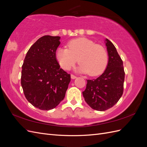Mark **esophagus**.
Returning <instances> with one entry per match:
<instances>
[{
  "mask_svg": "<svg viewBox=\"0 0 147 147\" xmlns=\"http://www.w3.org/2000/svg\"><path fill=\"white\" fill-rule=\"evenodd\" d=\"M70 77H71V78H72V79H75V78H77V77L75 76L74 75H71Z\"/></svg>",
  "mask_w": 147,
  "mask_h": 147,
  "instance_id": "34e87169",
  "label": "esophagus"
}]
</instances>
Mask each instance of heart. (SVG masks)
<instances>
[{
  "label": "heart",
  "mask_w": 147,
  "mask_h": 147,
  "mask_svg": "<svg viewBox=\"0 0 147 147\" xmlns=\"http://www.w3.org/2000/svg\"><path fill=\"white\" fill-rule=\"evenodd\" d=\"M67 47L69 49L59 48L56 51V60L62 69L70 70L78 60L79 72L97 76L104 72L108 56L103 47L84 37L72 40Z\"/></svg>",
  "instance_id": "b5f03b06"
}]
</instances>
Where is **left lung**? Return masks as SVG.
Masks as SVG:
<instances>
[{
	"label": "left lung",
	"mask_w": 147,
	"mask_h": 147,
	"mask_svg": "<svg viewBox=\"0 0 147 147\" xmlns=\"http://www.w3.org/2000/svg\"><path fill=\"white\" fill-rule=\"evenodd\" d=\"M109 61L106 69L96 79L88 80L82 93L84 100L96 110L105 111L116 104L123 92L124 71L123 61L109 40H105Z\"/></svg>",
	"instance_id": "left-lung-1"
}]
</instances>
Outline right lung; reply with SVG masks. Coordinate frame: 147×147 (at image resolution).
Here are the masks:
<instances>
[{
	"mask_svg": "<svg viewBox=\"0 0 147 147\" xmlns=\"http://www.w3.org/2000/svg\"><path fill=\"white\" fill-rule=\"evenodd\" d=\"M59 36L45 35L29 50L22 65L21 83L26 98L35 107L50 110L65 97L70 75L60 68L56 51Z\"/></svg>",
	"mask_w": 147,
	"mask_h": 147,
	"instance_id": "add662e5",
	"label": "right lung"
}]
</instances>
